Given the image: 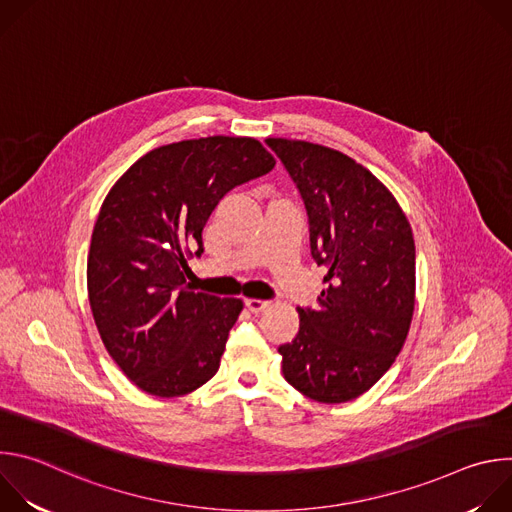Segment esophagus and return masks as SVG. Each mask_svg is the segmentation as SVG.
<instances>
[{
    "mask_svg": "<svg viewBox=\"0 0 512 512\" xmlns=\"http://www.w3.org/2000/svg\"><path fill=\"white\" fill-rule=\"evenodd\" d=\"M245 306H247L253 314H259V312H263V310L269 308V302H267V300H253V298H247V300H245Z\"/></svg>",
    "mask_w": 512,
    "mask_h": 512,
    "instance_id": "esophagus-1",
    "label": "esophagus"
}]
</instances>
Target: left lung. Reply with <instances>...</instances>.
I'll use <instances>...</instances> for the list:
<instances>
[{"mask_svg": "<svg viewBox=\"0 0 512 512\" xmlns=\"http://www.w3.org/2000/svg\"><path fill=\"white\" fill-rule=\"evenodd\" d=\"M306 204L310 249L326 267L318 308H298L279 346L285 381L318 403L369 391L401 352L415 308V243L405 212L367 168L326 145L269 137Z\"/></svg>", "mask_w": 512, "mask_h": 512, "instance_id": "obj_1", "label": "left lung"}]
</instances>
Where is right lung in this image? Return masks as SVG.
Masks as SVG:
<instances>
[{
    "label": "right lung",
    "mask_w": 512,
    "mask_h": 512,
    "mask_svg": "<svg viewBox=\"0 0 512 512\" xmlns=\"http://www.w3.org/2000/svg\"><path fill=\"white\" fill-rule=\"evenodd\" d=\"M253 137L212 135L141 156L109 190L87 261L89 304L117 367L141 391L180 397L221 367L243 302L186 285L202 229L229 190L271 172Z\"/></svg>",
    "instance_id": "obj_1"
}]
</instances>
